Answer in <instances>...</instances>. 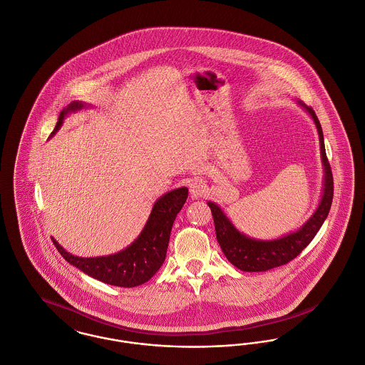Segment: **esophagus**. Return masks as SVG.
Masks as SVG:
<instances>
[{
    "label": "esophagus",
    "instance_id": "esophagus-1",
    "mask_svg": "<svg viewBox=\"0 0 365 365\" xmlns=\"http://www.w3.org/2000/svg\"><path fill=\"white\" fill-rule=\"evenodd\" d=\"M189 190H190V195L192 198H200L202 195L207 194V186L202 180H198V179H194L189 183Z\"/></svg>",
    "mask_w": 365,
    "mask_h": 365
}]
</instances>
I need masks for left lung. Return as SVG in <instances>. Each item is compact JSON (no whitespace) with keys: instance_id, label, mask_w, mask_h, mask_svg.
<instances>
[{"instance_id":"8db88e82","label":"left lung","mask_w":365,"mask_h":365,"mask_svg":"<svg viewBox=\"0 0 365 365\" xmlns=\"http://www.w3.org/2000/svg\"><path fill=\"white\" fill-rule=\"evenodd\" d=\"M295 103L311 116L317 128L320 142V157L324 173L322 198L311 217L298 230L287 232L279 238L259 240L247 237L246 234L241 232L232 225V222L230 220L223 209L216 202L208 201L209 208L213 216L217 242L220 245L227 260L243 272H264L293 260L311 243L330 212L334 195V182L330 164L326 156L322 125L311 106L304 104L301 100H295Z\"/></svg>"}]
</instances>
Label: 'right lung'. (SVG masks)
I'll return each instance as SVG.
<instances>
[{
  "mask_svg": "<svg viewBox=\"0 0 365 365\" xmlns=\"http://www.w3.org/2000/svg\"><path fill=\"white\" fill-rule=\"evenodd\" d=\"M91 108V105L73 101L66 106L58 116L53 130V137L64 119L78 110ZM189 195L187 187H179L158 197L140 234L120 252L100 257H79L67 252L52 238L60 255L88 277L118 287H135L152 278L165 260L170 235L175 217L185 205Z\"/></svg>",
  "mask_w": 365,
  "mask_h": 365,
  "instance_id": "1",
  "label": "right lung"
}]
</instances>
